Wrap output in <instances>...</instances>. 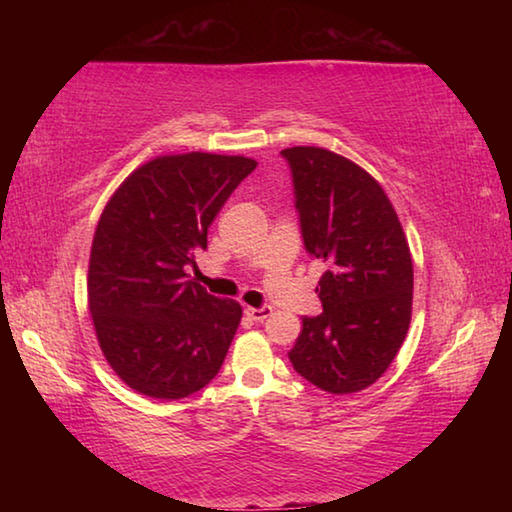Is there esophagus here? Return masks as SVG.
<instances>
[{
	"instance_id": "34e87169",
	"label": "esophagus",
	"mask_w": 512,
	"mask_h": 512,
	"mask_svg": "<svg viewBox=\"0 0 512 512\" xmlns=\"http://www.w3.org/2000/svg\"><path fill=\"white\" fill-rule=\"evenodd\" d=\"M273 314L271 307H248L246 309V316H250L255 320V323H264V320Z\"/></svg>"
}]
</instances>
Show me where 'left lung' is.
I'll use <instances>...</instances> for the list:
<instances>
[{"label": "left lung", "instance_id": "left-lung-1", "mask_svg": "<svg viewBox=\"0 0 512 512\" xmlns=\"http://www.w3.org/2000/svg\"><path fill=\"white\" fill-rule=\"evenodd\" d=\"M302 244L327 262L323 314L302 318L293 370L320 391L357 393L384 375L411 323L413 262L384 189L359 164L318 146L284 149Z\"/></svg>", "mask_w": 512, "mask_h": 512}]
</instances>
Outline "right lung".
I'll return each mask as SVG.
<instances>
[{
  "label": "right lung",
  "instance_id": "right-lung-1",
  "mask_svg": "<svg viewBox=\"0 0 512 512\" xmlns=\"http://www.w3.org/2000/svg\"><path fill=\"white\" fill-rule=\"evenodd\" d=\"M257 167L241 155H162L135 169L103 210L94 232L88 302L101 352L133 391L183 400L201 391L241 320L189 280L207 228Z\"/></svg>",
  "mask_w": 512,
  "mask_h": 512
}]
</instances>
